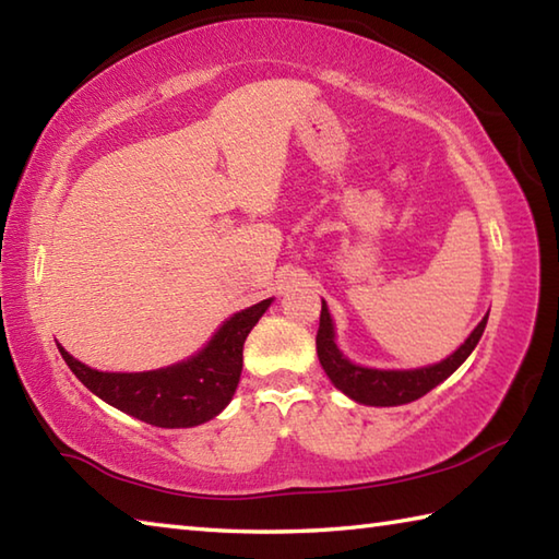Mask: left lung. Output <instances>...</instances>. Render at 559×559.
Segmentation results:
<instances>
[{
  "mask_svg": "<svg viewBox=\"0 0 559 559\" xmlns=\"http://www.w3.org/2000/svg\"><path fill=\"white\" fill-rule=\"evenodd\" d=\"M486 320H489V312H486V318L476 324L474 332L466 337L462 347L440 364L413 369V371H381V369L357 367V364H352L347 357H342L337 344H334V328H332L330 310L322 300L320 330H318V337H314V344H318V357L324 373H328L330 381L337 385L342 393H347L349 399L364 405H403V403L423 399L425 393L432 391L435 385L442 383L450 373H454L462 367V361L469 357L476 344H479Z\"/></svg>",
  "mask_w": 559,
  "mask_h": 559,
  "instance_id": "1",
  "label": "left lung"
}]
</instances>
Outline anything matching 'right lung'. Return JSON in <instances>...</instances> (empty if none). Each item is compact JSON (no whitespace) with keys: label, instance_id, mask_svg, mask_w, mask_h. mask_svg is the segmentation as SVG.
<instances>
[{"label":"right lung","instance_id":"1","mask_svg":"<svg viewBox=\"0 0 559 559\" xmlns=\"http://www.w3.org/2000/svg\"><path fill=\"white\" fill-rule=\"evenodd\" d=\"M269 306L271 298L237 312L198 357L158 371L107 373L85 367L63 347L58 349L70 371L115 408L156 428H192L215 418L231 401L241 377L245 342Z\"/></svg>","mask_w":559,"mask_h":559}]
</instances>
